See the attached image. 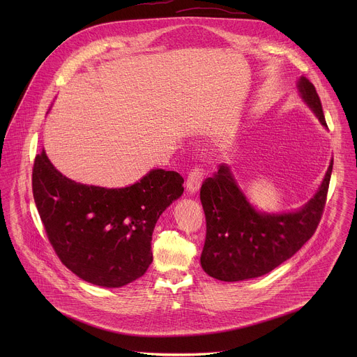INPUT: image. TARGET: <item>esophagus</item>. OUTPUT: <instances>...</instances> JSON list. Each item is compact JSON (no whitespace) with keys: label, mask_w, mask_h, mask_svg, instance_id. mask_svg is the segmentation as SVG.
I'll return each instance as SVG.
<instances>
[{"label":"esophagus","mask_w":357,"mask_h":357,"mask_svg":"<svg viewBox=\"0 0 357 357\" xmlns=\"http://www.w3.org/2000/svg\"><path fill=\"white\" fill-rule=\"evenodd\" d=\"M202 179H203V174L202 169L195 167L190 169V172L188 174V179H186V189L190 193H195L199 190L200 185H202Z\"/></svg>","instance_id":"34e87169"}]
</instances>
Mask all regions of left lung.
Instances as JSON below:
<instances>
[{
    "label": "left lung",
    "instance_id": "obj_1",
    "mask_svg": "<svg viewBox=\"0 0 357 357\" xmlns=\"http://www.w3.org/2000/svg\"><path fill=\"white\" fill-rule=\"evenodd\" d=\"M305 100L322 126H326L315 86L305 77L298 83ZM333 161L315 196L295 213L266 215L251 208L229 168L220 165L200 188L206 216V240L200 256L202 268L220 281L261 277L292 257L307 243L321 222Z\"/></svg>",
    "mask_w": 357,
    "mask_h": 357
}]
</instances>
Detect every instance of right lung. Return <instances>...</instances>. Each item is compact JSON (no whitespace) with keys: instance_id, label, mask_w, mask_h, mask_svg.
I'll list each match as a JSON object with an SVG mask.
<instances>
[{"instance_id":"add662e5","label":"right lung","mask_w":357,"mask_h":357,"mask_svg":"<svg viewBox=\"0 0 357 357\" xmlns=\"http://www.w3.org/2000/svg\"><path fill=\"white\" fill-rule=\"evenodd\" d=\"M182 183L175 171L152 169L121 189L83 185L56 171L45 151L32 169L36 209L56 256L82 280L109 288L145 274L152 263V231L182 195Z\"/></svg>"}]
</instances>
